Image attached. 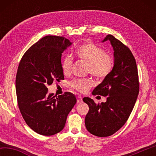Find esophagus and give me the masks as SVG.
I'll return each instance as SVG.
<instances>
[{
    "mask_svg": "<svg viewBox=\"0 0 156 156\" xmlns=\"http://www.w3.org/2000/svg\"><path fill=\"white\" fill-rule=\"evenodd\" d=\"M82 102V98L80 96H77V103H80Z\"/></svg>",
    "mask_w": 156,
    "mask_h": 156,
    "instance_id": "esophagus-1",
    "label": "esophagus"
}]
</instances>
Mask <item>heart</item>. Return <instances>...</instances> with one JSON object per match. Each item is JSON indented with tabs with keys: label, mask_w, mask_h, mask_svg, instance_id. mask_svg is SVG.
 Returning <instances> with one entry per match:
<instances>
[{
	"label": "heart",
	"mask_w": 156,
	"mask_h": 156,
	"mask_svg": "<svg viewBox=\"0 0 156 156\" xmlns=\"http://www.w3.org/2000/svg\"><path fill=\"white\" fill-rule=\"evenodd\" d=\"M75 54L80 60L87 62V73L94 77L103 79L112 73L114 62L112 56L105 50L94 43H85L77 47ZM73 60L69 56H65L61 61V68L65 75H69L72 70ZM89 79H78L72 83V87L81 93H85L91 86Z\"/></svg>",
	"instance_id": "heart-1"
}]
</instances>
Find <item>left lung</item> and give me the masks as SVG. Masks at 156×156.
<instances>
[{"label": "left lung", "instance_id": "left-lung-1", "mask_svg": "<svg viewBox=\"0 0 156 156\" xmlns=\"http://www.w3.org/2000/svg\"><path fill=\"white\" fill-rule=\"evenodd\" d=\"M106 41H110L114 50V66L92 94L106 96L107 101L96 104L90 98L83 99L89 106L86 128L98 137L110 136L122 127L133 109L140 89L138 68L131 50L111 34L102 42Z\"/></svg>", "mask_w": 156, "mask_h": 156}]
</instances>
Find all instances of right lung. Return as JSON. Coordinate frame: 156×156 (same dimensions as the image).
<instances>
[{
	"label": "right lung",
	"instance_id": "obj_1",
	"mask_svg": "<svg viewBox=\"0 0 156 156\" xmlns=\"http://www.w3.org/2000/svg\"><path fill=\"white\" fill-rule=\"evenodd\" d=\"M71 44L63 36H44L26 51L18 65L16 77L18 108L26 124L41 135L61 131L76 103L70 92L58 96L47 94V86L64 79L61 56Z\"/></svg>",
	"mask_w": 156,
	"mask_h": 156
}]
</instances>
